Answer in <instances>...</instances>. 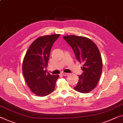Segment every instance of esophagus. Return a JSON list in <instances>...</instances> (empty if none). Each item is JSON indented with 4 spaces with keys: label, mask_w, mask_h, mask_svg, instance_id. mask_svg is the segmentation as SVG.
I'll use <instances>...</instances> for the list:
<instances>
[{
    "label": "esophagus",
    "mask_w": 123,
    "mask_h": 123,
    "mask_svg": "<svg viewBox=\"0 0 123 123\" xmlns=\"http://www.w3.org/2000/svg\"><path fill=\"white\" fill-rule=\"evenodd\" d=\"M61 75H63V76H67V75H69V74H68V73H63H63H61Z\"/></svg>",
    "instance_id": "34e87169"
}]
</instances>
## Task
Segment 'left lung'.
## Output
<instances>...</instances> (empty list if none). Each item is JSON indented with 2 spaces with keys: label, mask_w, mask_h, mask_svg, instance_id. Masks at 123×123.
I'll use <instances>...</instances> for the list:
<instances>
[{
  "label": "left lung",
  "mask_w": 123,
  "mask_h": 123,
  "mask_svg": "<svg viewBox=\"0 0 123 123\" xmlns=\"http://www.w3.org/2000/svg\"><path fill=\"white\" fill-rule=\"evenodd\" d=\"M63 38L74 50L77 60L83 63L82 74L74 90L87 93L93 90L101 77L102 60L99 50L94 43L87 38L77 36H65Z\"/></svg>",
  "instance_id": "8db88e82"
}]
</instances>
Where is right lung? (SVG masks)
Masks as SVG:
<instances>
[{
  "label": "right lung",
  "instance_id": "right-lung-1",
  "mask_svg": "<svg viewBox=\"0 0 123 123\" xmlns=\"http://www.w3.org/2000/svg\"><path fill=\"white\" fill-rule=\"evenodd\" d=\"M60 35L38 38L28 49L22 64V73L28 86L34 93L43 97L54 91L59 75L47 73L52 47Z\"/></svg>",
  "mask_w": 123,
  "mask_h": 123
}]
</instances>
